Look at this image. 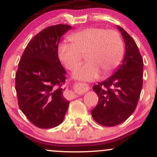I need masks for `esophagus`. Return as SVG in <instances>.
<instances>
[{"instance_id": "obj_1", "label": "esophagus", "mask_w": 157, "mask_h": 157, "mask_svg": "<svg viewBox=\"0 0 157 157\" xmlns=\"http://www.w3.org/2000/svg\"><path fill=\"white\" fill-rule=\"evenodd\" d=\"M80 85H81V86H82V88H83V89H85V91H88V90L89 89V86L88 84H86V83H82H82H81ZM71 97H72V98H75V97H76L77 96L75 94H71Z\"/></svg>"}]
</instances>
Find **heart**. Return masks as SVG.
<instances>
[{
    "label": "heart",
    "instance_id": "heart-1",
    "mask_svg": "<svg viewBox=\"0 0 157 157\" xmlns=\"http://www.w3.org/2000/svg\"><path fill=\"white\" fill-rule=\"evenodd\" d=\"M70 44L58 48L59 58L70 71L78 67L86 55L88 63L73 73L75 78L94 80L103 73L109 76L121 64L124 45L120 34L113 29L90 27L71 34Z\"/></svg>",
    "mask_w": 157,
    "mask_h": 157
}]
</instances>
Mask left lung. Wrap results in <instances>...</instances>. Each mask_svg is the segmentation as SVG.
I'll return each instance as SVG.
<instances>
[{
  "instance_id": "8db88e82",
  "label": "left lung",
  "mask_w": 157,
  "mask_h": 157,
  "mask_svg": "<svg viewBox=\"0 0 157 157\" xmlns=\"http://www.w3.org/2000/svg\"><path fill=\"white\" fill-rule=\"evenodd\" d=\"M125 44L121 66L107 80L93 86L98 96L91 115L103 126L117 125L134 113L142 88L143 60L134 40L122 27L117 26Z\"/></svg>"
}]
</instances>
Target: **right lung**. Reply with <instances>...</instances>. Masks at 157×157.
Instances as JSON below:
<instances>
[{
    "label": "right lung",
    "instance_id": "add662e5",
    "mask_svg": "<svg viewBox=\"0 0 157 157\" xmlns=\"http://www.w3.org/2000/svg\"><path fill=\"white\" fill-rule=\"evenodd\" d=\"M71 28L57 24L40 32L29 42L15 73L20 109L40 128L60 125L69 105L63 93L66 77L58 57V44Z\"/></svg>",
    "mask_w": 157,
    "mask_h": 157
}]
</instances>
